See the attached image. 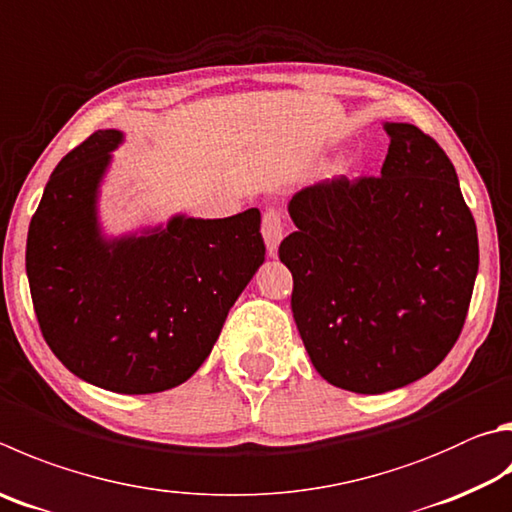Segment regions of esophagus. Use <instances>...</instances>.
<instances>
[{
    "instance_id": "esophagus-1",
    "label": "esophagus",
    "mask_w": 512,
    "mask_h": 512,
    "mask_svg": "<svg viewBox=\"0 0 512 512\" xmlns=\"http://www.w3.org/2000/svg\"><path fill=\"white\" fill-rule=\"evenodd\" d=\"M262 235H264V241H266L268 255L275 257L277 255V246H280V241L284 237V221H282V210L280 208L268 206L264 210Z\"/></svg>"
}]
</instances>
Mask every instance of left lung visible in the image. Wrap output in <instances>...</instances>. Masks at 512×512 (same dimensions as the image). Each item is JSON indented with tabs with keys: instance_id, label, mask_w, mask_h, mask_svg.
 Returning a JSON list of instances; mask_svg holds the SVG:
<instances>
[{
	"instance_id": "obj_1",
	"label": "left lung",
	"mask_w": 512,
	"mask_h": 512,
	"mask_svg": "<svg viewBox=\"0 0 512 512\" xmlns=\"http://www.w3.org/2000/svg\"><path fill=\"white\" fill-rule=\"evenodd\" d=\"M385 132L380 176L297 192V230L280 244L313 367L356 394L410 385L448 356L479 268L475 217L448 154L416 125Z\"/></svg>"
}]
</instances>
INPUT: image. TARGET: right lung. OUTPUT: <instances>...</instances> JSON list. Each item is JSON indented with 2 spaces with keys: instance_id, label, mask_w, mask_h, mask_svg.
<instances>
[{
  "instance_id": "add662e5",
  "label": "right lung",
  "mask_w": 512,
  "mask_h": 512,
  "mask_svg": "<svg viewBox=\"0 0 512 512\" xmlns=\"http://www.w3.org/2000/svg\"><path fill=\"white\" fill-rule=\"evenodd\" d=\"M123 134L98 129L46 183L26 275L46 345L71 374L118 394L165 392L210 356L230 306L264 262L262 215L174 217L105 241L96 192Z\"/></svg>"
}]
</instances>
